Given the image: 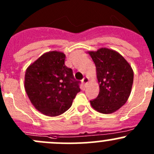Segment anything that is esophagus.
<instances>
[{
  "instance_id": "34e87169",
  "label": "esophagus",
  "mask_w": 154,
  "mask_h": 154,
  "mask_svg": "<svg viewBox=\"0 0 154 154\" xmlns=\"http://www.w3.org/2000/svg\"><path fill=\"white\" fill-rule=\"evenodd\" d=\"M82 83H83V84L84 85V86H85V85H86L87 83H88V77H85L84 78H83V80H82Z\"/></svg>"
}]
</instances>
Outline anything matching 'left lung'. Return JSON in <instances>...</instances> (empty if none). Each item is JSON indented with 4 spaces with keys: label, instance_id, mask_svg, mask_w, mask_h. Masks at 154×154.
I'll return each instance as SVG.
<instances>
[{
    "label": "left lung",
    "instance_id": "obj_1",
    "mask_svg": "<svg viewBox=\"0 0 154 154\" xmlns=\"http://www.w3.org/2000/svg\"><path fill=\"white\" fill-rule=\"evenodd\" d=\"M96 66L100 87L98 96L90 100L96 111L103 114L115 112L130 97L133 83V71L128 62L114 50L101 48L88 51Z\"/></svg>",
    "mask_w": 154,
    "mask_h": 154
}]
</instances>
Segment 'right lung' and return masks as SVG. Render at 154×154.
I'll use <instances>...</instances> for the list:
<instances>
[{
	"mask_svg": "<svg viewBox=\"0 0 154 154\" xmlns=\"http://www.w3.org/2000/svg\"><path fill=\"white\" fill-rule=\"evenodd\" d=\"M60 51L45 53L27 68L24 88L34 107L42 114L55 117L67 111L77 93L80 81L65 65Z\"/></svg>",
	"mask_w": 154,
	"mask_h": 154,
	"instance_id": "obj_1",
	"label": "right lung"
}]
</instances>
